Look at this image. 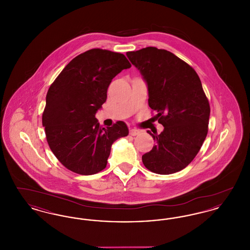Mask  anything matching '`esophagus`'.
Here are the masks:
<instances>
[{"label":"esophagus","instance_id":"34e87169","mask_svg":"<svg viewBox=\"0 0 250 250\" xmlns=\"http://www.w3.org/2000/svg\"><path fill=\"white\" fill-rule=\"evenodd\" d=\"M140 133H141V131L135 129V128H131L130 130H129V134H130L131 136H137Z\"/></svg>","mask_w":250,"mask_h":250}]
</instances>
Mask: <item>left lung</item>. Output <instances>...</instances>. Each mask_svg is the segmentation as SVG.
Segmentation results:
<instances>
[{"label": "left lung", "instance_id": "left-lung-1", "mask_svg": "<svg viewBox=\"0 0 250 250\" xmlns=\"http://www.w3.org/2000/svg\"><path fill=\"white\" fill-rule=\"evenodd\" d=\"M126 56L146 81L149 107L164 126L159 135L148 131L155 144L143 155V165L157 174L175 173L191 163L208 133L210 105L201 80L166 49L147 47Z\"/></svg>", "mask_w": 250, "mask_h": 250}]
</instances>
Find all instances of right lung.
Returning <instances> with one entry per match:
<instances>
[{
	"label": "right lung",
	"mask_w": 250,
	"mask_h": 250,
	"mask_svg": "<svg viewBox=\"0 0 250 250\" xmlns=\"http://www.w3.org/2000/svg\"><path fill=\"white\" fill-rule=\"evenodd\" d=\"M130 67L122 53L92 48L72 60L50 85L42 125L50 150L67 169L82 175L103 170L112 143L128 135L122 121L101 127L95 113L112 79Z\"/></svg>",
	"instance_id": "right-lung-1"
}]
</instances>
